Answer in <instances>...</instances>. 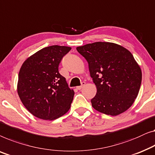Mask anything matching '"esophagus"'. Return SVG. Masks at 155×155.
Segmentation results:
<instances>
[{
  "mask_svg": "<svg viewBox=\"0 0 155 155\" xmlns=\"http://www.w3.org/2000/svg\"><path fill=\"white\" fill-rule=\"evenodd\" d=\"M85 85V82H82V84L80 85V86H78V87H76V88H77V89H78V90H80V89H81L83 87H84Z\"/></svg>",
  "mask_w": 155,
  "mask_h": 155,
  "instance_id": "obj_1",
  "label": "esophagus"
}]
</instances>
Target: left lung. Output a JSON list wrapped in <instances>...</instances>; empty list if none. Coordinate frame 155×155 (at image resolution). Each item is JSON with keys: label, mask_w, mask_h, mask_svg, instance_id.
Segmentation results:
<instances>
[{"label": "left lung", "mask_w": 155, "mask_h": 155, "mask_svg": "<svg viewBox=\"0 0 155 155\" xmlns=\"http://www.w3.org/2000/svg\"><path fill=\"white\" fill-rule=\"evenodd\" d=\"M89 64L97 92L91 100L94 109L116 116L131 106L140 89L142 72L132 54L120 45L96 42L78 47Z\"/></svg>", "instance_id": "obj_1"}]
</instances>
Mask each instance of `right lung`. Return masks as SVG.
I'll return each mask as SVG.
<instances>
[{"instance_id": "obj_1", "label": "right lung", "mask_w": 155, "mask_h": 155, "mask_svg": "<svg viewBox=\"0 0 155 155\" xmlns=\"http://www.w3.org/2000/svg\"><path fill=\"white\" fill-rule=\"evenodd\" d=\"M71 50L66 46L47 47L29 57L20 68L18 95L38 118L54 120L70 109L75 93L59 73V65Z\"/></svg>"}]
</instances>
